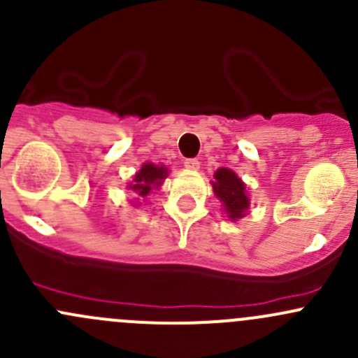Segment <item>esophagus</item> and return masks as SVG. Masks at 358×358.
<instances>
[{
    "mask_svg": "<svg viewBox=\"0 0 358 358\" xmlns=\"http://www.w3.org/2000/svg\"><path fill=\"white\" fill-rule=\"evenodd\" d=\"M183 166H185L187 169L197 171V169H199V161H197V159H185V161H183Z\"/></svg>",
    "mask_w": 358,
    "mask_h": 358,
    "instance_id": "obj_1",
    "label": "esophagus"
}]
</instances>
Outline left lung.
I'll return each mask as SVG.
<instances>
[{
  "mask_svg": "<svg viewBox=\"0 0 358 358\" xmlns=\"http://www.w3.org/2000/svg\"><path fill=\"white\" fill-rule=\"evenodd\" d=\"M213 192L222 201L223 209L232 222L243 218L249 209V196L246 183L229 168H220L211 182Z\"/></svg>",
  "mask_w": 358,
  "mask_h": 358,
  "instance_id": "8db88e82",
  "label": "left lung"
}]
</instances>
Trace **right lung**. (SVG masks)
Instances as JSON below:
<instances>
[{
  "label": "right lung",
  "instance_id": "right-lung-1",
  "mask_svg": "<svg viewBox=\"0 0 358 358\" xmlns=\"http://www.w3.org/2000/svg\"><path fill=\"white\" fill-rule=\"evenodd\" d=\"M166 176H168V168L145 162V164H142L140 171L133 176V183H129V189L138 194L140 197H147L150 190L161 187Z\"/></svg>",
  "mask_w": 358,
  "mask_h": 358
}]
</instances>
